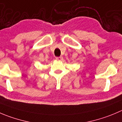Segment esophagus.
<instances>
[{
	"label": "esophagus",
	"instance_id": "esophagus-1",
	"mask_svg": "<svg viewBox=\"0 0 122 122\" xmlns=\"http://www.w3.org/2000/svg\"><path fill=\"white\" fill-rule=\"evenodd\" d=\"M56 60H63V57L60 56V57H56Z\"/></svg>",
	"mask_w": 122,
	"mask_h": 122
}]
</instances>
